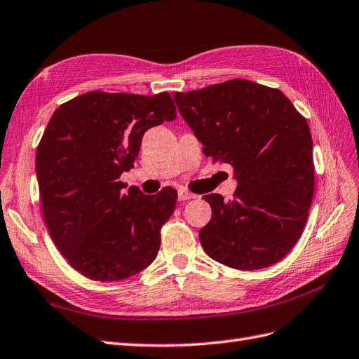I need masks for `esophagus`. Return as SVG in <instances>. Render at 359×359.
Instances as JSON below:
<instances>
[{
	"mask_svg": "<svg viewBox=\"0 0 359 359\" xmlns=\"http://www.w3.org/2000/svg\"><path fill=\"white\" fill-rule=\"evenodd\" d=\"M177 196H179V200H180V201H187V200L196 198V196H194V194H191V192H188L187 189H179Z\"/></svg>",
	"mask_w": 359,
	"mask_h": 359,
	"instance_id": "34e87169",
	"label": "esophagus"
}]
</instances>
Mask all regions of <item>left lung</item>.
Listing matches in <instances>:
<instances>
[{
    "label": "left lung",
    "mask_w": 359,
    "mask_h": 359,
    "mask_svg": "<svg viewBox=\"0 0 359 359\" xmlns=\"http://www.w3.org/2000/svg\"><path fill=\"white\" fill-rule=\"evenodd\" d=\"M174 100L204 155L230 163L238 180L230 201L203 197L212 208L198 233L204 251L241 271L280 262L301 238L314 194L309 123L278 88L241 78Z\"/></svg>",
    "instance_id": "8db88e82"
}]
</instances>
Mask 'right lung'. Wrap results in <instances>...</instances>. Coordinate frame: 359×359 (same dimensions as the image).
Masks as SVG:
<instances>
[{"instance_id":"1","label":"right lung","mask_w":359,"mask_h":359,"mask_svg":"<svg viewBox=\"0 0 359 359\" xmlns=\"http://www.w3.org/2000/svg\"><path fill=\"white\" fill-rule=\"evenodd\" d=\"M176 118L170 93L90 91L60 105L36 153L48 231L69 264L95 281H118L156 259L177 191L126 189L144 132Z\"/></svg>"}]
</instances>
